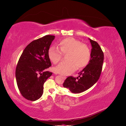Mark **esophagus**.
Here are the masks:
<instances>
[{"label": "esophagus", "instance_id": "1", "mask_svg": "<svg viewBox=\"0 0 126 126\" xmlns=\"http://www.w3.org/2000/svg\"><path fill=\"white\" fill-rule=\"evenodd\" d=\"M63 76V78H64V79H66V76Z\"/></svg>", "mask_w": 126, "mask_h": 126}]
</instances>
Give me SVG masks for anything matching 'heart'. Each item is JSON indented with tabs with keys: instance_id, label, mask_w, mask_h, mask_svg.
Returning a JSON list of instances; mask_svg holds the SVG:
<instances>
[{
	"instance_id": "b5f03b06",
	"label": "heart",
	"mask_w": 126,
	"mask_h": 126,
	"mask_svg": "<svg viewBox=\"0 0 126 126\" xmlns=\"http://www.w3.org/2000/svg\"><path fill=\"white\" fill-rule=\"evenodd\" d=\"M59 47H51L48 50V57L54 64L62 59V54L66 55V62H63L54 68L56 73L66 76L78 69L86 67L90 62L91 51L87 45L73 38H67L60 42Z\"/></svg>"
}]
</instances>
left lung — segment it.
Returning <instances> with one entry per match:
<instances>
[{
  "instance_id": "left-lung-1",
  "label": "left lung",
  "mask_w": 126,
  "mask_h": 126,
  "mask_svg": "<svg viewBox=\"0 0 126 126\" xmlns=\"http://www.w3.org/2000/svg\"><path fill=\"white\" fill-rule=\"evenodd\" d=\"M91 45V58L88 64L79 72L78 77H68L63 86L71 93L83 92L95 84L99 78L104 62V53L97 42L89 38Z\"/></svg>"
}]
</instances>
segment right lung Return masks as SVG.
<instances>
[{
	"mask_svg": "<svg viewBox=\"0 0 126 126\" xmlns=\"http://www.w3.org/2000/svg\"><path fill=\"white\" fill-rule=\"evenodd\" d=\"M55 36L46 35L31 42L22 52L16 69L18 89L22 96L30 101L42 96L44 84L52 75L46 71L51 66L48 50Z\"/></svg>",
	"mask_w": 126,
	"mask_h": 126,
	"instance_id": "add662e5",
	"label": "right lung"
}]
</instances>
